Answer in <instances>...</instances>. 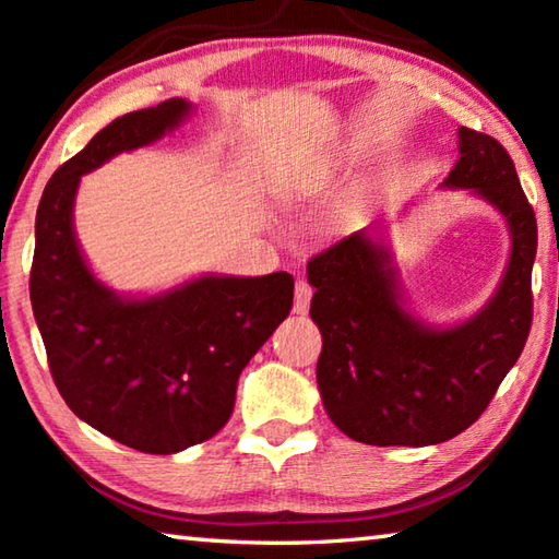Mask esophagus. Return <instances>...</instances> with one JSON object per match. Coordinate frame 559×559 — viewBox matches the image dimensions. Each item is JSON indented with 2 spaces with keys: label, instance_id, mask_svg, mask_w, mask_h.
<instances>
[{
  "label": "esophagus",
  "instance_id": "1",
  "mask_svg": "<svg viewBox=\"0 0 559 559\" xmlns=\"http://www.w3.org/2000/svg\"><path fill=\"white\" fill-rule=\"evenodd\" d=\"M310 298H313V288L306 281H296V300H293V313H308Z\"/></svg>",
  "mask_w": 559,
  "mask_h": 559
}]
</instances>
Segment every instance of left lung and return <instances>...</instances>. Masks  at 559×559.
<instances>
[{"mask_svg": "<svg viewBox=\"0 0 559 559\" xmlns=\"http://www.w3.org/2000/svg\"><path fill=\"white\" fill-rule=\"evenodd\" d=\"M439 187L466 189L508 226L506 273L478 313L451 325L416 316L377 226L308 263L310 318L323 335L320 400L340 431L370 447H433L459 437L493 400L533 323L537 224L506 147L459 128V159Z\"/></svg>", "mask_w": 559, "mask_h": 559, "instance_id": "obj_1", "label": "left lung"}]
</instances>
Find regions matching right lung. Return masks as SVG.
I'll return each mask as SVG.
<instances>
[{
  "label": "right lung",
  "instance_id": "right-lung-1",
  "mask_svg": "<svg viewBox=\"0 0 559 559\" xmlns=\"http://www.w3.org/2000/svg\"><path fill=\"white\" fill-rule=\"evenodd\" d=\"M185 98L128 112L56 169L36 210L32 308L51 377L71 412L143 453L212 439L234 412L236 382L293 306V276L202 273L126 296L83 257L73 226L81 177L155 145L192 116Z\"/></svg>",
  "mask_w": 559,
  "mask_h": 559
}]
</instances>
